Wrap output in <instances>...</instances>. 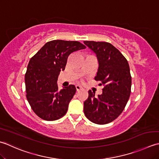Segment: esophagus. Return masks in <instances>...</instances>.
<instances>
[{"label":"esophagus","instance_id":"34e87169","mask_svg":"<svg viewBox=\"0 0 159 159\" xmlns=\"http://www.w3.org/2000/svg\"><path fill=\"white\" fill-rule=\"evenodd\" d=\"M76 90H77V91H80V90H82L83 89V88H82V86H80V85H76Z\"/></svg>","mask_w":159,"mask_h":159}]
</instances>
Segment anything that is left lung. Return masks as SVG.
Listing matches in <instances>:
<instances>
[{
    "label": "left lung",
    "instance_id": "8db88e82",
    "mask_svg": "<svg viewBox=\"0 0 159 159\" xmlns=\"http://www.w3.org/2000/svg\"><path fill=\"white\" fill-rule=\"evenodd\" d=\"M84 43L96 55L99 67L95 80L104 86L98 97L95 96V92L89 90V98L84 102V112L93 123L108 124L120 115L130 95L132 79L129 64L111 43L95 41Z\"/></svg>",
    "mask_w": 159,
    "mask_h": 159
}]
</instances>
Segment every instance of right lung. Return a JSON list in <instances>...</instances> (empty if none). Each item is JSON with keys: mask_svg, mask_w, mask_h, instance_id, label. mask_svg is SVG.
<instances>
[{"mask_svg": "<svg viewBox=\"0 0 159 159\" xmlns=\"http://www.w3.org/2000/svg\"><path fill=\"white\" fill-rule=\"evenodd\" d=\"M85 48L77 41L55 40L47 43L30 59L25 77L26 96L39 117L55 121L66 113L76 88L70 84L59 90L58 76L65 69L69 55Z\"/></svg>", "mask_w": 159, "mask_h": 159, "instance_id": "1", "label": "right lung"}]
</instances>
